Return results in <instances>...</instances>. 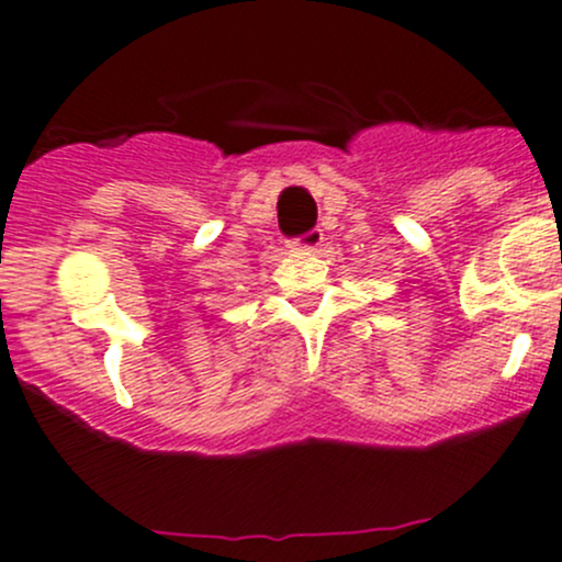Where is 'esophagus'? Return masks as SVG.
Listing matches in <instances>:
<instances>
[{
    "label": "esophagus",
    "mask_w": 562,
    "mask_h": 562,
    "mask_svg": "<svg viewBox=\"0 0 562 562\" xmlns=\"http://www.w3.org/2000/svg\"><path fill=\"white\" fill-rule=\"evenodd\" d=\"M323 239H326L323 228H312V232L301 234V236H296V239L288 241V247H291L293 252H312L323 245Z\"/></svg>",
    "instance_id": "34e87169"
}]
</instances>
